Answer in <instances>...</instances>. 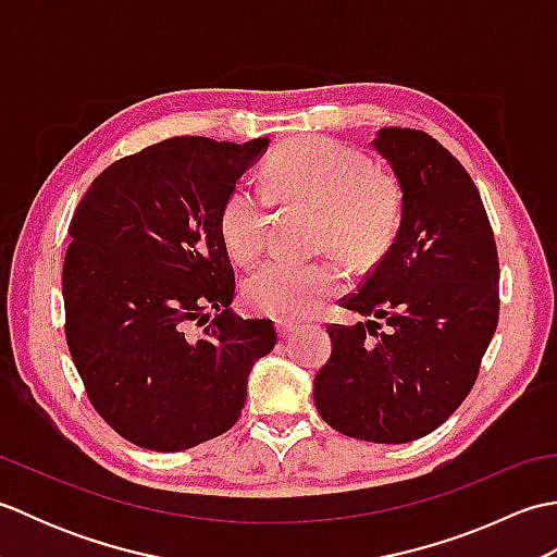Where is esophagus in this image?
<instances>
[{
    "mask_svg": "<svg viewBox=\"0 0 557 557\" xmlns=\"http://www.w3.org/2000/svg\"><path fill=\"white\" fill-rule=\"evenodd\" d=\"M299 330V325L297 323H289V321H280L277 323V335L280 337H289V335H294Z\"/></svg>",
    "mask_w": 557,
    "mask_h": 557,
    "instance_id": "34e87169",
    "label": "esophagus"
}]
</instances>
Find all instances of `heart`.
<instances>
[{
	"instance_id": "b5f03b06",
	"label": "heart",
	"mask_w": 557,
	"mask_h": 557,
	"mask_svg": "<svg viewBox=\"0 0 557 557\" xmlns=\"http://www.w3.org/2000/svg\"><path fill=\"white\" fill-rule=\"evenodd\" d=\"M263 182H239L222 206L224 246L242 263L265 248L272 200L315 208L318 244L351 268L375 263L395 239L397 188L359 150L327 138L289 140L268 158ZM339 282L333 260L275 258L246 277L244 299L260 315L301 321L333 297Z\"/></svg>"
}]
</instances>
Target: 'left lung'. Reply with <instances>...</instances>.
<instances>
[{"label":"left lung","instance_id":"1","mask_svg":"<svg viewBox=\"0 0 557 557\" xmlns=\"http://www.w3.org/2000/svg\"><path fill=\"white\" fill-rule=\"evenodd\" d=\"M401 188L393 246L342 306L371 315L327 325L333 354L315 373L327 425L369 443L435 431L469 395L498 327V248L479 196L453 152L417 128L371 140Z\"/></svg>","mask_w":557,"mask_h":557}]
</instances>
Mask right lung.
I'll list each match as a JSON object with an SVG mask.
<instances>
[{
    "label": "right lung",
    "instance_id": "obj_1",
    "mask_svg": "<svg viewBox=\"0 0 557 557\" xmlns=\"http://www.w3.org/2000/svg\"><path fill=\"white\" fill-rule=\"evenodd\" d=\"M268 138H168L112 162L69 224L66 345L90 405L128 443L180 453L242 417L272 321L232 311L222 206ZM201 333L194 334L193 327Z\"/></svg>",
    "mask_w": 557,
    "mask_h": 557
}]
</instances>
